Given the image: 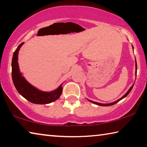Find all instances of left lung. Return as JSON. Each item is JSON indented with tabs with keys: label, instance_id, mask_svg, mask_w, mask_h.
Segmentation results:
<instances>
[{
	"label": "left lung",
	"instance_id": "1",
	"mask_svg": "<svg viewBox=\"0 0 147 147\" xmlns=\"http://www.w3.org/2000/svg\"><path fill=\"white\" fill-rule=\"evenodd\" d=\"M132 48H133V49H134V47L132 46ZM136 71H137V63H136ZM136 71V75L137 74V72ZM134 84H133L132 86H131V88L128 89V91L126 92V93L124 94V95H123V96H122V97L121 98H119V100H116V101H115V102H111V103H109V104H102V103H98V102H94V101H92V100H89V99H87V100H88V101H89V102H92V103H93V104H96V105H98V106H112V105H114V104H116V103H117L119 101H120L121 100H122V99L123 98H125L126 96L128 95V94L130 93V92L131 91V89H132V88H133V86H134Z\"/></svg>",
	"mask_w": 147,
	"mask_h": 147
}]
</instances>
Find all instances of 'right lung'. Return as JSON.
<instances>
[{"label":"right lung","instance_id":"add662e5","mask_svg":"<svg viewBox=\"0 0 147 147\" xmlns=\"http://www.w3.org/2000/svg\"><path fill=\"white\" fill-rule=\"evenodd\" d=\"M23 44L24 43L20 44L14 52L11 61L12 80L17 91L27 100L34 104H47L56 100L61 94L63 84L55 90L45 92L35 88L22 76L18 64V53L20 48Z\"/></svg>","mask_w":147,"mask_h":147}]
</instances>
